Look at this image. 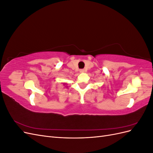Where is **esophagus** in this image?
Wrapping results in <instances>:
<instances>
[{"label":"esophagus","mask_w":153,"mask_h":153,"mask_svg":"<svg viewBox=\"0 0 153 153\" xmlns=\"http://www.w3.org/2000/svg\"><path fill=\"white\" fill-rule=\"evenodd\" d=\"M85 71H84V69H80V73H84Z\"/></svg>","instance_id":"esophagus-1"}]
</instances>
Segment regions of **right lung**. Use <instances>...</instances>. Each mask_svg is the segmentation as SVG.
<instances>
[{
	"label": "right lung",
	"mask_w": 153,
	"mask_h": 153,
	"mask_svg": "<svg viewBox=\"0 0 153 153\" xmlns=\"http://www.w3.org/2000/svg\"><path fill=\"white\" fill-rule=\"evenodd\" d=\"M66 84H67L66 83H63V85H66ZM65 87H66V86H65Z\"/></svg>",
	"instance_id": "right-lung-1"
}]
</instances>
